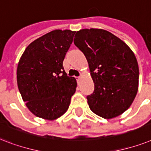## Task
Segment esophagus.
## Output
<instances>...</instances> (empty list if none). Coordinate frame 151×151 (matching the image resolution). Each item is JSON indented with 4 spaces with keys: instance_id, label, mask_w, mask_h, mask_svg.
Returning <instances> with one entry per match:
<instances>
[{
    "instance_id": "1",
    "label": "esophagus",
    "mask_w": 151,
    "mask_h": 151,
    "mask_svg": "<svg viewBox=\"0 0 151 151\" xmlns=\"http://www.w3.org/2000/svg\"><path fill=\"white\" fill-rule=\"evenodd\" d=\"M76 80H77V81H78V83L79 84V82L81 81V77H76Z\"/></svg>"
}]
</instances>
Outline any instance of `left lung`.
I'll return each instance as SVG.
<instances>
[{"label":"left lung","instance_id":"obj_1","mask_svg":"<svg viewBox=\"0 0 151 151\" xmlns=\"http://www.w3.org/2000/svg\"><path fill=\"white\" fill-rule=\"evenodd\" d=\"M73 42L88 60L95 90L87 96L90 109L112 119L130 107L139 84V67L131 49L119 38L100 29L77 32Z\"/></svg>","mask_w":151,"mask_h":151}]
</instances>
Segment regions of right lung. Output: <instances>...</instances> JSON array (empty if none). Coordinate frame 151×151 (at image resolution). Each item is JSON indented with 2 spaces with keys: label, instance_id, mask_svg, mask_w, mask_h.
I'll list each match as a JSON object with an SVG mask.
<instances>
[{
  "label": "right lung",
  "instance_id": "right-lung-1",
  "mask_svg": "<svg viewBox=\"0 0 151 151\" xmlns=\"http://www.w3.org/2000/svg\"><path fill=\"white\" fill-rule=\"evenodd\" d=\"M75 32L56 29L30 43L17 68V83L32 113L47 120L60 117L69 108L77 81L64 71L63 61Z\"/></svg>",
  "mask_w": 151,
  "mask_h": 151
}]
</instances>
